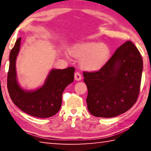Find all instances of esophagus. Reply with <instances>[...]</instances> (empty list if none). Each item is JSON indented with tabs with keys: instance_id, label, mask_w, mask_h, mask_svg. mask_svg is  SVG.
Listing matches in <instances>:
<instances>
[{
	"instance_id": "esophagus-1",
	"label": "esophagus",
	"mask_w": 151,
	"mask_h": 151,
	"mask_svg": "<svg viewBox=\"0 0 151 151\" xmlns=\"http://www.w3.org/2000/svg\"><path fill=\"white\" fill-rule=\"evenodd\" d=\"M75 79L76 81H79L81 80V79H82V76H81L80 73L76 72L75 73Z\"/></svg>"
}]
</instances>
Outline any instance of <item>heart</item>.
<instances>
[{
	"label": "heart",
	"instance_id": "1",
	"mask_svg": "<svg viewBox=\"0 0 151 151\" xmlns=\"http://www.w3.org/2000/svg\"><path fill=\"white\" fill-rule=\"evenodd\" d=\"M73 55L81 59L82 68L89 71L101 68L109 57V47L104 42H84L78 43L72 48Z\"/></svg>",
	"mask_w": 151,
	"mask_h": 151
}]
</instances>
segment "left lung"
<instances>
[{"instance_id":"left-lung-1","label":"left lung","mask_w":151,"mask_h":151,"mask_svg":"<svg viewBox=\"0 0 151 151\" xmlns=\"http://www.w3.org/2000/svg\"><path fill=\"white\" fill-rule=\"evenodd\" d=\"M142 69L139 50L131 41H127L99 71L84 72L90 113L112 118L131 109L139 96Z\"/></svg>"}]
</instances>
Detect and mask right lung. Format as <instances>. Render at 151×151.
<instances>
[{
	"instance_id": "1",
	"label": "right lung",
	"mask_w": 151,
	"mask_h": 151,
	"mask_svg": "<svg viewBox=\"0 0 151 151\" xmlns=\"http://www.w3.org/2000/svg\"><path fill=\"white\" fill-rule=\"evenodd\" d=\"M21 37L15 42L10 52L7 88L11 100L17 107L28 114L38 118H48L59 111L62 94L68 85L74 81L75 68H52L48 74L42 86L36 90H25L18 82L16 60L19 55Z\"/></svg>"
}]
</instances>
